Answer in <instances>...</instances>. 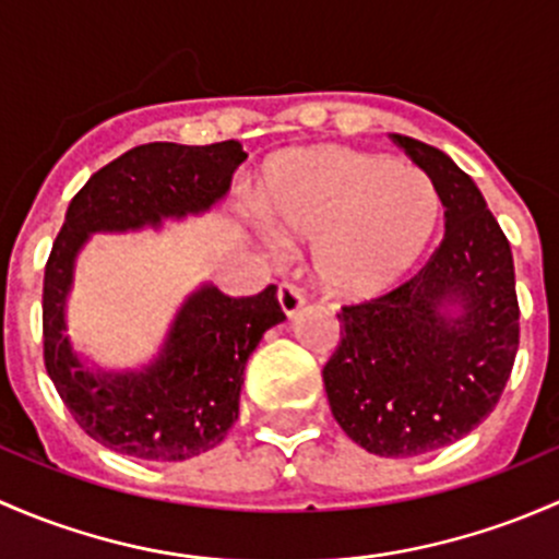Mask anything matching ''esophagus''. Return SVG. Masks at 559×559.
Segmentation results:
<instances>
[{"label":"esophagus","instance_id":"1","mask_svg":"<svg viewBox=\"0 0 559 559\" xmlns=\"http://www.w3.org/2000/svg\"><path fill=\"white\" fill-rule=\"evenodd\" d=\"M277 296H280L282 312H285L287 318H293V314L304 307V301H307V298H304V290L296 285V282H282Z\"/></svg>","mask_w":559,"mask_h":559}]
</instances>
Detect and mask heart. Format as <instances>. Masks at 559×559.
Segmentation results:
<instances>
[{"instance_id": "1", "label": "heart", "mask_w": 559, "mask_h": 559, "mask_svg": "<svg viewBox=\"0 0 559 559\" xmlns=\"http://www.w3.org/2000/svg\"><path fill=\"white\" fill-rule=\"evenodd\" d=\"M266 210L280 231L314 239V269L328 287L371 293L399 280L428 245L439 195L417 166L314 147L272 166Z\"/></svg>"}]
</instances>
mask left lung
<instances>
[{
	"mask_svg": "<svg viewBox=\"0 0 559 559\" xmlns=\"http://www.w3.org/2000/svg\"><path fill=\"white\" fill-rule=\"evenodd\" d=\"M393 142L436 186L444 239L401 285L342 307L322 382L355 444L414 457L463 439L498 404L520 347V304L509 239L474 180L439 147Z\"/></svg>",
	"mask_w": 559,
	"mask_h": 559,
	"instance_id": "left-lung-1",
	"label": "left lung"
}]
</instances>
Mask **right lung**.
I'll list each match as a JSON object with an SVG mask.
<instances>
[{
  "mask_svg": "<svg viewBox=\"0 0 559 559\" xmlns=\"http://www.w3.org/2000/svg\"><path fill=\"white\" fill-rule=\"evenodd\" d=\"M245 158L237 140L201 147L151 142L102 166L69 201L45 263V368L74 423L107 450L175 463L221 444L239 417L247 358L285 312L274 285L241 298L204 285L182 304L151 366L91 371L64 333L74 258L96 231H136L206 212L228 193Z\"/></svg>",
  "mask_w": 559,
  "mask_h": 559,
  "instance_id": "right-lung-1",
  "label": "right lung"
}]
</instances>
